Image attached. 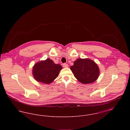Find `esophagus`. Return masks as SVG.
I'll use <instances>...</instances> for the list:
<instances>
[{"instance_id":"obj_1","label":"esophagus","mask_w":130,"mask_h":130,"mask_svg":"<svg viewBox=\"0 0 130 130\" xmlns=\"http://www.w3.org/2000/svg\"><path fill=\"white\" fill-rule=\"evenodd\" d=\"M63 67L64 68H67L68 67V65L67 64H66V63H64L63 64Z\"/></svg>"}]
</instances>
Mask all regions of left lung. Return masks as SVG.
I'll use <instances>...</instances> for the list:
<instances>
[{
	"label": "left lung",
	"instance_id": "left-lung-1",
	"mask_svg": "<svg viewBox=\"0 0 130 130\" xmlns=\"http://www.w3.org/2000/svg\"><path fill=\"white\" fill-rule=\"evenodd\" d=\"M70 69L74 77L83 84L93 83L99 76V70L98 65L91 59H77Z\"/></svg>",
	"mask_w": 130,
	"mask_h": 130
}]
</instances>
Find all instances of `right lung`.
I'll use <instances>...</instances> for the list:
<instances>
[{"mask_svg":"<svg viewBox=\"0 0 130 130\" xmlns=\"http://www.w3.org/2000/svg\"><path fill=\"white\" fill-rule=\"evenodd\" d=\"M62 68L60 65L56 64L48 58L36 63L33 67L32 74L36 80L48 84L56 79Z\"/></svg>","mask_w":130,"mask_h":130,"instance_id":"add662e5","label":"right lung"}]
</instances>
